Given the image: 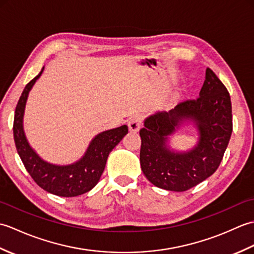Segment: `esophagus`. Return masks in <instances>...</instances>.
Listing matches in <instances>:
<instances>
[{
	"instance_id": "obj_1",
	"label": "esophagus",
	"mask_w": 254,
	"mask_h": 254,
	"mask_svg": "<svg viewBox=\"0 0 254 254\" xmlns=\"http://www.w3.org/2000/svg\"><path fill=\"white\" fill-rule=\"evenodd\" d=\"M142 121H143V118L141 116H133L130 118V120L127 122V126L128 128H130L131 132H137L139 128H141L142 126Z\"/></svg>"
}]
</instances>
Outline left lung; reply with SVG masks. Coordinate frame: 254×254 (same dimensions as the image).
I'll list each match as a JSON object with an SVG mask.
<instances>
[{"mask_svg": "<svg viewBox=\"0 0 254 254\" xmlns=\"http://www.w3.org/2000/svg\"><path fill=\"white\" fill-rule=\"evenodd\" d=\"M185 123H193L198 144L187 152L171 150L169 137ZM233 132L230 96L212 69L206 68L203 87L195 100L147 117L139 131V161L154 186L182 192L195 187L217 170Z\"/></svg>", "mask_w": 254, "mask_h": 254, "instance_id": "8db88e82", "label": "left lung"}]
</instances>
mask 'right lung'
I'll list each match as a JSON object with an SVG mask.
<instances>
[{"mask_svg":"<svg viewBox=\"0 0 254 254\" xmlns=\"http://www.w3.org/2000/svg\"><path fill=\"white\" fill-rule=\"evenodd\" d=\"M40 73L26 85L16 106L14 117V141L26 170L40 188L58 196L72 197L90 191L98 183L111 150L127 133V126L104 131L91 139L84 156L69 165H55L42 159L30 146L25 135L23 120L27 98Z\"/></svg>","mask_w":254,"mask_h":254,"instance_id":"obj_1","label":"right lung"}]
</instances>
